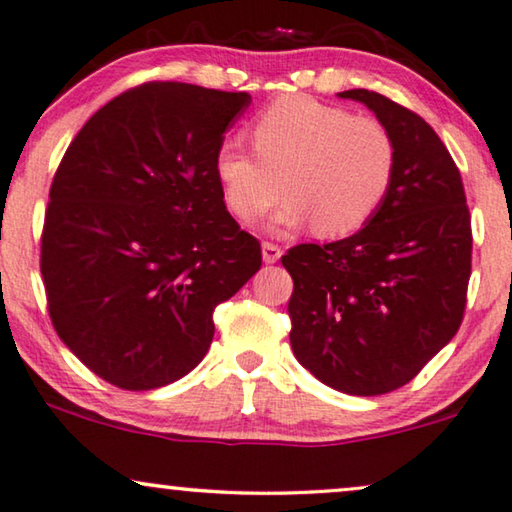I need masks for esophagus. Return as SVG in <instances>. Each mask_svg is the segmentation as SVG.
Returning a JSON list of instances; mask_svg holds the SVG:
<instances>
[{
  "label": "esophagus",
  "mask_w": 512,
  "mask_h": 512,
  "mask_svg": "<svg viewBox=\"0 0 512 512\" xmlns=\"http://www.w3.org/2000/svg\"><path fill=\"white\" fill-rule=\"evenodd\" d=\"M281 247L274 245V242H263V261L265 263H276L281 258Z\"/></svg>",
  "instance_id": "34e87169"
}]
</instances>
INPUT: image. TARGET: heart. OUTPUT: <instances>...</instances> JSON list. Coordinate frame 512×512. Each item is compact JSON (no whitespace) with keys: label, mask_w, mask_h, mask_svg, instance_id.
I'll use <instances>...</instances> for the list:
<instances>
[{"label":"heart","mask_w":512,"mask_h":512,"mask_svg":"<svg viewBox=\"0 0 512 512\" xmlns=\"http://www.w3.org/2000/svg\"><path fill=\"white\" fill-rule=\"evenodd\" d=\"M249 138L254 154L224 145L215 156L224 204L240 222L256 220L283 190L274 229L313 222L320 238H342L372 220L395 183L390 129L313 97L276 99L251 122Z\"/></svg>","instance_id":"b5f03b06"}]
</instances>
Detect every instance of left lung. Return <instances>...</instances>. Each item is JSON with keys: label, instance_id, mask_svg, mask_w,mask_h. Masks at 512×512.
<instances>
[{"label": "left lung", "instance_id": "8db88e82", "mask_svg": "<svg viewBox=\"0 0 512 512\" xmlns=\"http://www.w3.org/2000/svg\"><path fill=\"white\" fill-rule=\"evenodd\" d=\"M397 142L388 199L363 229L281 256L295 281L290 345L315 379L347 395L413 381L454 338L472 274V215L445 142L420 115L374 90H345Z\"/></svg>", "mask_w": 512, "mask_h": 512}]
</instances>
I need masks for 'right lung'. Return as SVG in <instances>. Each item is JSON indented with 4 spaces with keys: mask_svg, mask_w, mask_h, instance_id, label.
<instances>
[{
    "mask_svg": "<svg viewBox=\"0 0 512 512\" xmlns=\"http://www.w3.org/2000/svg\"><path fill=\"white\" fill-rule=\"evenodd\" d=\"M247 92L149 81L83 124L49 188L40 272L54 329L99 379L154 390L211 347L213 311L261 270L215 156Z\"/></svg>",
    "mask_w": 512,
    "mask_h": 512,
    "instance_id": "obj_1",
    "label": "right lung"
}]
</instances>
